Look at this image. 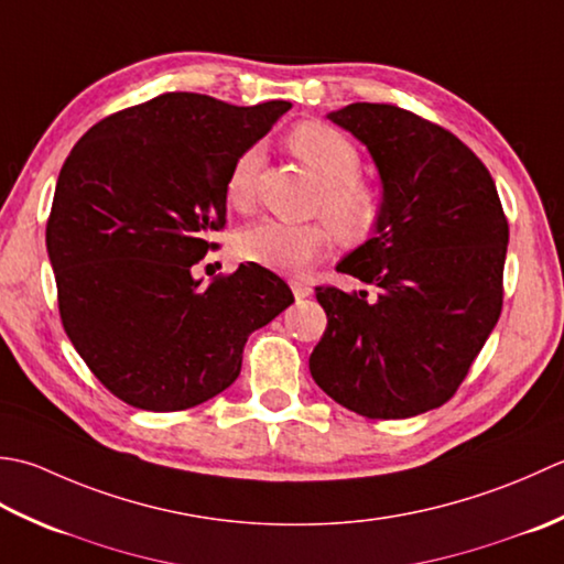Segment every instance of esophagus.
<instances>
[{"instance_id":"obj_1","label":"esophagus","mask_w":564,"mask_h":564,"mask_svg":"<svg viewBox=\"0 0 564 564\" xmlns=\"http://www.w3.org/2000/svg\"><path fill=\"white\" fill-rule=\"evenodd\" d=\"M292 290H294L296 299H306V296L314 294V290L306 282H292Z\"/></svg>"}]
</instances>
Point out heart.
<instances>
[{
  "mask_svg": "<svg viewBox=\"0 0 564 564\" xmlns=\"http://www.w3.org/2000/svg\"><path fill=\"white\" fill-rule=\"evenodd\" d=\"M290 151L324 182L316 212L324 214L343 240H362L382 214V199L370 182L360 180L362 158L346 133L324 121H302L286 135ZM262 165V148L250 145L240 153L226 177V202L234 209H248L256 194ZM330 246L325 221L284 224L265 218L236 236L238 258L258 262L278 272H302L308 262L324 256Z\"/></svg>",
  "mask_w": 564,
  "mask_h": 564,
  "instance_id": "heart-1",
  "label": "heart"
}]
</instances>
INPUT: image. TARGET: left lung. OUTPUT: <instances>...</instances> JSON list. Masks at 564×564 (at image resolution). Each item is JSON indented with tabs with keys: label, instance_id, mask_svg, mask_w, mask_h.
Instances as JSON below:
<instances>
[{
	"label": "left lung",
	"instance_id": "obj_1",
	"mask_svg": "<svg viewBox=\"0 0 564 564\" xmlns=\"http://www.w3.org/2000/svg\"><path fill=\"white\" fill-rule=\"evenodd\" d=\"M328 119L370 151L382 214L336 265L372 294L316 286L328 326L308 370L360 416L409 419L457 392L497 326L509 224L485 163L443 126L367 101Z\"/></svg>",
	"mask_w": 564,
	"mask_h": 564
}]
</instances>
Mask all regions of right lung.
<instances>
[{
    "label": "right lung",
    "mask_w": 564,
    "mask_h": 564,
    "mask_svg": "<svg viewBox=\"0 0 564 564\" xmlns=\"http://www.w3.org/2000/svg\"><path fill=\"white\" fill-rule=\"evenodd\" d=\"M290 109L167 91L101 119L67 155L45 226L57 308L79 358L126 404L182 411L221 394L250 333L294 302L258 262L192 278L226 224L234 160Z\"/></svg>",
    "instance_id": "obj_1"
}]
</instances>
